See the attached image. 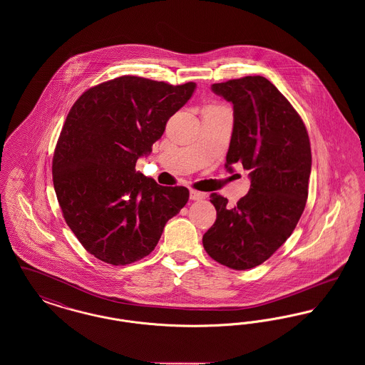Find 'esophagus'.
Masks as SVG:
<instances>
[{"mask_svg": "<svg viewBox=\"0 0 365 365\" xmlns=\"http://www.w3.org/2000/svg\"><path fill=\"white\" fill-rule=\"evenodd\" d=\"M205 197H207V194H205V192L190 190V200H192V201H200V200H204Z\"/></svg>", "mask_w": 365, "mask_h": 365, "instance_id": "34e87169", "label": "esophagus"}]
</instances>
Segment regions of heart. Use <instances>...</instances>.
<instances>
[{
  "label": "heart",
  "instance_id": "1",
  "mask_svg": "<svg viewBox=\"0 0 365 365\" xmlns=\"http://www.w3.org/2000/svg\"><path fill=\"white\" fill-rule=\"evenodd\" d=\"M208 108H215V106H208Z\"/></svg>",
  "mask_w": 365,
  "mask_h": 365
}]
</instances>
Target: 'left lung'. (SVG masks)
Masks as SVG:
<instances>
[{
  "label": "left lung",
  "mask_w": 365,
  "mask_h": 365,
  "mask_svg": "<svg viewBox=\"0 0 365 365\" xmlns=\"http://www.w3.org/2000/svg\"><path fill=\"white\" fill-rule=\"evenodd\" d=\"M210 88L234 106L227 171L242 164L250 189L235 207L210 194L217 217L202 245L213 260L228 268L250 269L286 242L304 212L311 143L297 110L264 76H245Z\"/></svg>",
  "instance_id": "1"
}]
</instances>
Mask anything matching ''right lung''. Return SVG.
Instances as JSON below:
<instances>
[{"instance_id": "obj_1", "label": "right lung", "mask_w": 365, "mask_h": 365, "mask_svg": "<svg viewBox=\"0 0 365 365\" xmlns=\"http://www.w3.org/2000/svg\"><path fill=\"white\" fill-rule=\"evenodd\" d=\"M195 86L124 75L72 105L54 149L53 185L67 225L98 260L125 265L150 255L189 201L186 187L160 186L135 164Z\"/></svg>"}]
</instances>
